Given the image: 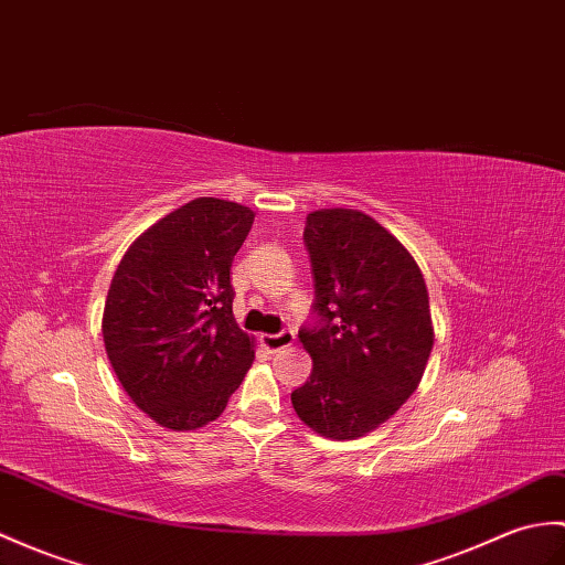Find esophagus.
<instances>
[{
    "mask_svg": "<svg viewBox=\"0 0 565 565\" xmlns=\"http://www.w3.org/2000/svg\"><path fill=\"white\" fill-rule=\"evenodd\" d=\"M294 339H296V334L291 330H284L279 334H262L259 342L269 353H277V351H281L286 347H291Z\"/></svg>",
    "mask_w": 565,
    "mask_h": 565,
    "instance_id": "1",
    "label": "esophagus"
}]
</instances>
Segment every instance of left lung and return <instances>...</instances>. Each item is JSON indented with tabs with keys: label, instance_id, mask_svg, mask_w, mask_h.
<instances>
[{
	"label": "left lung",
	"instance_id": "8db88e82",
	"mask_svg": "<svg viewBox=\"0 0 565 565\" xmlns=\"http://www.w3.org/2000/svg\"><path fill=\"white\" fill-rule=\"evenodd\" d=\"M303 241L320 320L298 332L312 373L291 402L320 436L353 440L422 383L433 349L426 281L395 235L356 209L308 214Z\"/></svg>",
	"mask_w": 565,
	"mask_h": 565
}]
</instances>
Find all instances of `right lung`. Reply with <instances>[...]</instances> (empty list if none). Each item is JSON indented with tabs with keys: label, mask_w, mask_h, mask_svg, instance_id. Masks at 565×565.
Listing matches in <instances>:
<instances>
[{
	"label": "right lung",
	"mask_w": 565,
	"mask_h": 565,
	"mask_svg": "<svg viewBox=\"0 0 565 565\" xmlns=\"http://www.w3.org/2000/svg\"><path fill=\"white\" fill-rule=\"evenodd\" d=\"M253 221L250 206L196 196L143 231L115 269L105 351L129 399L163 428L214 422L255 361L231 286Z\"/></svg>",
	"instance_id": "1"
}]
</instances>
